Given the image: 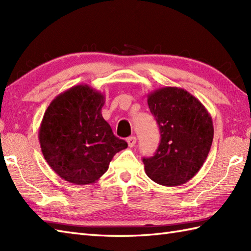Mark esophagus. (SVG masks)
<instances>
[{
	"label": "esophagus",
	"mask_w": 251,
	"mask_h": 251,
	"mask_svg": "<svg viewBox=\"0 0 251 251\" xmlns=\"http://www.w3.org/2000/svg\"><path fill=\"white\" fill-rule=\"evenodd\" d=\"M136 142H137V138H136L135 136H131V137H128V138H127V143H128V146H129L130 148L135 147Z\"/></svg>",
	"instance_id": "esophagus-1"
}]
</instances>
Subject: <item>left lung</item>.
Instances as JSON below:
<instances>
[{"instance_id": "obj_1", "label": "left lung", "mask_w": 251, "mask_h": 251, "mask_svg": "<svg viewBox=\"0 0 251 251\" xmlns=\"http://www.w3.org/2000/svg\"><path fill=\"white\" fill-rule=\"evenodd\" d=\"M148 104L161 131L154 156L143 158L146 174L161 185L184 184L199 173L210 151L214 125L201 101L180 87L148 94Z\"/></svg>"}]
</instances>
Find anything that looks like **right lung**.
Wrapping results in <instances>:
<instances>
[{
  "label": "right lung",
  "instance_id": "right-lung-1",
  "mask_svg": "<svg viewBox=\"0 0 251 251\" xmlns=\"http://www.w3.org/2000/svg\"><path fill=\"white\" fill-rule=\"evenodd\" d=\"M104 101L103 94L81 84L58 95L45 111L39 129L41 150L68 182H96L115 154L127 148L101 114Z\"/></svg>",
  "mask_w": 251,
  "mask_h": 251
}]
</instances>
